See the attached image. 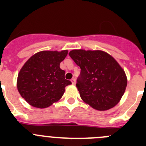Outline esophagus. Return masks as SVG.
<instances>
[{
    "label": "esophagus",
    "mask_w": 146,
    "mask_h": 146,
    "mask_svg": "<svg viewBox=\"0 0 146 146\" xmlns=\"http://www.w3.org/2000/svg\"><path fill=\"white\" fill-rule=\"evenodd\" d=\"M71 82H72V85H75V82H76L75 79H74V78H72V79L71 80Z\"/></svg>",
    "instance_id": "34e87169"
}]
</instances>
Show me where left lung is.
Returning <instances> with one entry per match:
<instances>
[{
	"label": "left lung",
	"mask_w": 146,
	"mask_h": 146,
	"mask_svg": "<svg viewBox=\"0 0 146 146\" xmlns=\"http://www.w3.org/2000/svg\"><path fill=\"white\" fill-rule=\"evenodd\" d=\"M69 55L81 69L76 86L82 101L99 111L115 106L127 86L126 73L117 60L99 50H72Z\"/></svg>",
	"instance_id": "8db88e82"
}]
</instances>
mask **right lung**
Here are the masks:
<instances>
[{"mask_svg":"<svg viewBox=\"0 0 146 146\" xmlns=\"http://www.w3.org/2000/svg\"><path fill=\"white\" fill-rule=\"evenodd\" d=\"M68 50H44L32 55L18 74L17 86L22 97L31 106L46 108L60 100L66 86L72 84L60 68Z\"/></svg>","mask_w":146,"mask_h":146,"instance_id":"right-lung-1","label":"right lung"}]
</instances>
